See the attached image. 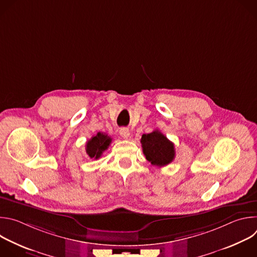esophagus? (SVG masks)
<instances>
[{"label": "esophagus", "mask_w": 257, "mask_h": 257, "mask_svg": "<svg viewBox=\"0 0 257 257\" xmlns=\"http://www.w3.org/2000/svg\"><path fill=\"white\" fill-rule=\"evenodd\" d=\"M119 133H120V135H121L124 139H128V138L130 137V131H129V129H127V128H121L120 131H119Z\"/></svg>", "instance_id": "obj_1"}]
</instances>
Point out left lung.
I'll list each match as a JSON object with an SVG mask.
<instances>
[{"label":"left lung","instance_id":"obj_1","mask_svg":"<svg viewBox=\"0 0 257 257\" xmlns=\"http://www.w3.org/2000/svg\"><path fill=\"white\" fill-rule=\"evenodd\" d=\"M140 142L146 160L152 165L165 167L174 161V143L159 130H155L149 134H143Z\"/></svg>","mask_w":257,"mask_h":257}]
</instances>
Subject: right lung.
Segmentation results:
<instances>
[{
    "instance_id": "right-lung-1",
    "label": "right lung",
    "mask_w": 257,
    "mask_h": 257,
    "mask_svg": "<svg viewBox=\"0 0 257 257\" xmlns=\"http://www.w3.org/2000/svg\"><path fill=\"white\" fill-rule=\"evenodd\" d=\"M112 142V138L104 133L98 132L96 135L92 136L86 142V154L90 159L97 160L101 157L102 153L107 150Z\"/></svg>"
}]
</instances>
